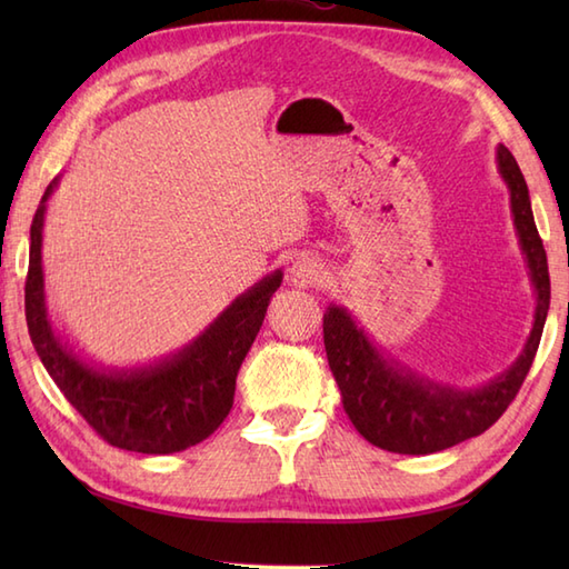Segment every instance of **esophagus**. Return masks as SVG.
Instances as JSON below:
<instances>
[{
	"label": "esophagus",
	"instance_id": "esophagus-1",
	"mask_svg": "<svg viewBox=\"0 0 569 569\" xmlns=\"http://www.w3.org/2000/svg\"><path fill=\"white\" fill-rule=\"evenodd\" d=\"M325 281V266L318 259L303 257L293 261L291 266V283L296 288H310V286H320Z\"/></svg>",
	"mask_w": 569,
	"mask_h": 569
}]
</instances>
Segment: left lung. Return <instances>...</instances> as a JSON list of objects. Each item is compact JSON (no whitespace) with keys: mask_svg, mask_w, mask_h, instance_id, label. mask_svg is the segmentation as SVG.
<instances>
[{"mask_svg":"<svg viewBox=\"0 0 569 569\" xmlns=\"http://www.w3.org/2000/svg\"><path fill=\"white\" fill-rule=\"evenodd\" d=\"M497 166L511 196L518 244L536 291V316L523 352L513 365L477 389H457L416 373L401 361L383 357L347 308L330 303L322 318L325 352L349 420L381 450L430 455L465 442L497 422L516 398L538 352L550 308L548 257L538 237L526 178L511 151L497 149Z\"/></svg>","mask_w":569,"mask_h":569,"instance_id":"1","label":"left lung"}]
</instances>
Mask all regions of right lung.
<instances>
[{
	"instance_id": "obj_1",
	"label": "right lung",
	"mask_w": 569,
	"mask_h": 569,
	"mask_svg": "<svg viewBox=\"0 0 569 569\" xmlns=\"http://www.w3.org/2000/svg\"><path fill=\"white\" fill-rule=\"evenodd\" d=\"M56 188L58 178L46 188L33 214L23 298L31 342L46 371L94 432L119 450L171 455L210 438L234 403L237 371L257 340L283 273L263 276L234 298L196 340L153 365L131 369L90 365L48 318L41 247L46 202Z\"/></svg>"
}]
</instances>
